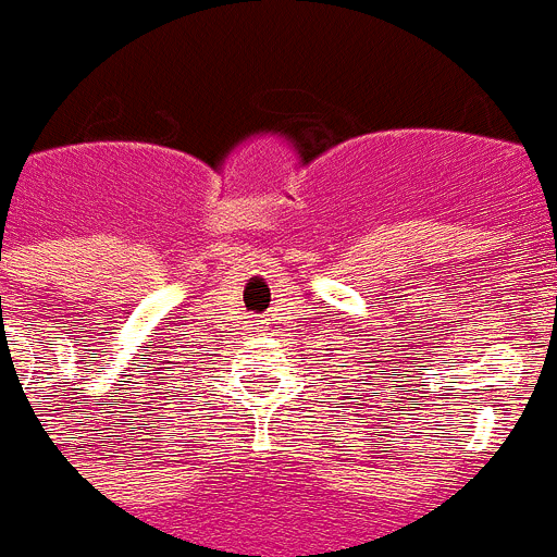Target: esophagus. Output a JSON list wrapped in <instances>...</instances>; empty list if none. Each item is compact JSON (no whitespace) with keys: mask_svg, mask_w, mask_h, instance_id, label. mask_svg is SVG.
<instances>
[{"mask_svg":"<svg viewBox=\"0 0 557 557\" xmlns=\"http://www.w3.org/2000/svg\"><path fill=\"white\" fill-rule=\"evenodd\" d=\"M255 325H257V329H263V320H260V317H257V320H255Z\"/></svg>","mask_w":557,"mask_h":557,"instance_id":"esophagus-1","label":"esophagus"}]
</instances>
